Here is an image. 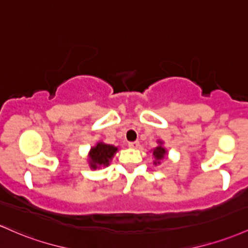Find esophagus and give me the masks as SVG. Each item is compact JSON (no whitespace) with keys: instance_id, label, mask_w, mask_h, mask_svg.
<instances>
[{"instance_id":"34e87169","label":"esophagus","mask_w":248,"mask_h":248,"mask_svg":"<svg viewBox=\"0 0 248 248\" xmlns=\"http://www.w3.org/2000/svg\"><path fill=\"white\" fill-rule=\"evenodd\" d=\"M139 146H140V143H139L138 141H134V142H129L128 143V147H129V148H132V149H137Z\"/></svg>"}]
</instances>
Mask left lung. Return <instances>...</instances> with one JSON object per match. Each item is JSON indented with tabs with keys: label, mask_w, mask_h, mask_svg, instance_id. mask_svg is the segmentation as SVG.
I'll use <instances>...</instances> for the list:
<instances>
[{
	"label": "left lung",
	"mask_w": 248,
	"mask_h": 248,
	"mask_svg": "<svg viewBox=\"0 0 248 248\" xmlns=\"http://www.w3.org/2000/svg\"><path fill=\"white\" fill-rule=\"evenodd\" d=\"M156 142H157V146L151 151L152 153H153V157H154L153 164H154V166H157V165L161 164L162 160H164L165 157L168 155L167 148H166V147L164 146V141L157 140Z\"/></svg>",
	"instance_id": "left-lung-1"
}]
</instances>
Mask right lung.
<instances>
[{"mask_svg":"<svg viewBox=\"0 0 248 248\" xmlns=\"http://www.w3.org/2000/svg\"><path fill=\"white\" fill-rule=\"evenodd\" d=\"M119 152L118 147L114 145H108V143L99 141L96 145L91 148L88 153V165L91 170H99L101 167H107L110 165L114 155Z\"/></svg>","mask_w":248,"mask_h":248,"instance_id":"add662e5","label":"right lung"}]
</instances>
